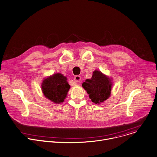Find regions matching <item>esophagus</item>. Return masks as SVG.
<instances>
[{
    "mask_svg": "<svg viewBox=\"0 0 157 157\" xmlns=\"http://www.w3.org/2000/svg\"><path fill=\"white\" fill-rule=\"evenodd\" d=\"M81 77L79 75H77L74 78V80L76 82H79L81 81Z\"/></svg>",
    "mask_w": 157,
    "mask_h": 157,
    "instance_id": "obj_1",
    "label": "esophagus"
}]
</instances>
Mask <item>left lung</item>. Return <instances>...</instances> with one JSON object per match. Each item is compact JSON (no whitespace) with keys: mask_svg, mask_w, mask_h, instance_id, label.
<instances>
[{"mask_svg":"<svg viewBox=\"0 0 157 157\" xmlns=\"http://www.w3.org/2000/svg\"><path fill=\"white\" fill-rule=\"evenodd\" d=\"M112 79L101 71L95 70L92 78L86 79L82 86L89 94L92 101L99 104L110 97L113 84Z\"/></svg>","mask_w":157,"mask_h":157,"instance_id":"8db88e82","label":"left lung"}]
</instances>
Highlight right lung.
I'll use <instances>...</instances> for the list:
<instances>
[{
  "mask_svg": "<svg viewBox=\"0 0 157 157\" xmlns=\"http://www.w3.org/2000/svg\"><path fill=\"white\" fill-rule=\"evenodd\" d=\"M41 88L44 95L55 103L63 102L70 86L67 77L60 73H56L45 78Z\"/></svg>",
  "mask_w": 157,
  "mask_h": 157,
  "instance_id": "1",
  "label": "right lung"
}]
</instances>
